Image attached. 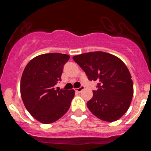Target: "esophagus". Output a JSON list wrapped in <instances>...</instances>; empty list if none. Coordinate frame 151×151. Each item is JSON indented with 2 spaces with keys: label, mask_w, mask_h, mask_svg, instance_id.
Listing matches in <instances>:
<instances>
[{
  "label": "esophagus",
  "mask_w": 151,
  "mask_h": 151,
  "mask_svg": "<svg viewBox=\"0 0 151 151\" xmlns=\"http://www.w3.org/2000/svg\"><path fill=\"white\" fill-rule=\"evenodd\" d=\"M84 89V87L83 86H81L79 88H77V89H75V91L77 93H80L82 90Z\"/></svg>",
  "instance_id": "obj_1"
}]
</instances>
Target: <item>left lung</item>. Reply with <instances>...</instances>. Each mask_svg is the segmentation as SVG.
Segmentation results:
<instances>
[{
  "mask_svg": "<svg viewBox=\"0 0 151 151\" xmlns=\"http://www.w3.org/2000/svg\"><path fill=\"white\" fill-rule=\"evenodd\" d=\"M90 81L98 82L97 89L87 102L88 109L101 120L111 122L129 109L133 95L131 76L119 58L104 52H92L73 57Z\"/></svg>",
  "mask_w": 151,
  "mask_h": 151,
  "instance_id": "obj_1",
  "label": "left lung"
}]
</instances>
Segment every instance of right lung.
<instances>
[{"label": "right lung", "mask_w": 151, "mask_h": 151, "mask_svg": "<svg viewBox=\"0 0 151 151\" xmlns=\"http://www.w3.org/2000/svg\"><path fill=\"white\" fill-rule=\"evenodd\" d=\"M70 58L61 53L39 55L29 62L22 74L20 93L24 105L42 124L55 122L70 109L74 90L55 88L61 81L64 65Z\"/></svg>", "instance_id": "1"}]
</instances>
